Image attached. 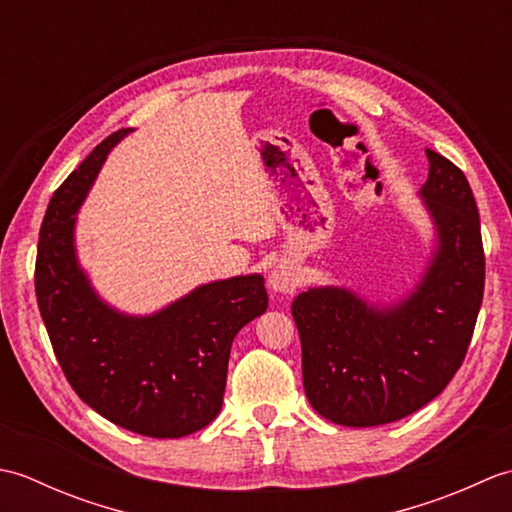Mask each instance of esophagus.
<instances>
[{"instance_id": "esophagus-1", "label": "esophagus", "mask_w": 512, "mask_h": 512, "mask_svg": "<svg viewBox=\"0 0 512 512\" xmlns=\"http://www.w3.org/2000/svg\"><path fill=\"white\" fill-rule=\"evenodd\" d=\"M268 284L275 292H284V295H290V292L299 286V270H297L295 262L277 264L273 273H270Z\"/></svg>"}]
</instances>
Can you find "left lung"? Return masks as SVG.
<instances>
[{"instance_id": "obj_1", "label": "left lung", "mask_w": 512, "mask_h": 512, "mask_svg": "<svg viewBox=\"0 0 512 512\" xmlns=\"http://www.w3.org/2000/svg\"><path fill=\"white\" fill-rule=\"evenodd\" d=\"M420 189L438 250L416 292L374 308L345 288H310L292 301L310 405L343 427H376L436 398L458 372L484 297V246L469 180L427 149Z\"/></svg>"}]
</instances>
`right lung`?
<instances>
[{
  "label": "right lung",
  "mask_w": 512,
  "mask_h": 512,
  "mask_svg": "<svg viewBox=\"0 0 512 512\" xmlns=\"http://www.w3.org/2000/svg\"><path fill=\"white\" fill-rule=\"evenodd\" d=\"M96 145L54 191L43 217L35 292L54 356L79 398L103 418L149 438H182L222 409L235 334L268 308L262 275L195 288L151 317H125L96 297L76 264L74 222L110 149Z\"/></svg>",
  "instance_id": "right-lung-1"
}]
</instances>
